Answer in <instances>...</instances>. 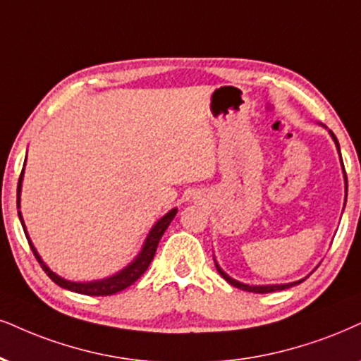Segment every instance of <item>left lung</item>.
I'll return each instance as SVG.
<instances>
[{
	"mask_svg": "<svg viewBox=\"0 0 361 361\" xmlns=\"http://www.w3.org/2000/svg\"><path fill=\"white\" fill-rule=\"evenodd\" d=\"M330 135H331V139L335 140V145H336V149H338V154H340V144H338V139L335 137V133L333 132H330ZM340 159H341V154H340ZM341 167H343V177H345V202H346V192H348V180H346V172H345V166H343V160H341ZM216 261V259H214ZM216 268H217V271H219V274L222 276V278L226 279V281H228L229 284H233V286H235V288H239V289H243V291H249V293H259V295H262V293H273V291H281V289H288V288H291V286H296V284H300V283H303L306 278H308V276H306L305 279H300V281H295V283H286V284H264V286H249V284H244V283H239V281H235V279H233L231 278V276H228L224 273V271H222L221 268H219V264H217L216 262Z\"/></svg>",
	"mask_w": 361,
	"mask_h": 361,
	"instance_id": "1",
	"label": "left lung"
}]
</instances>
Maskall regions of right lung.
Wrapping results in <instances>:
<instances>
[{"label": "right lung", "instance_id": "1", "mask_svg": "<svg viewBox=\"0 0 361 361\" xmlns=\"http://www.w3.org/2000/svg\"><path fill=\"white\" fill-rule=\"evenodd\" d=\"M21 182H23V172H21L20 182H18V194H16L18 195V199H16L18 209H20V201H21V197H20V195H21ZM176 214H177V209H172V211H169L166 216L160 217V219L155 222L154 228L150 229L149 235H147L144 246H142V251L139 252V255H137L135 259H133L128 266H126V268H123L122 271H118V273H115L114 276H110V278H105V279H97V281H87V283H77V281H68V279H65V278H61V276L55 274L50 268H48L47 264H44L43 259L38 255L37 247L33 246V243H31V239L28 238V233H26L25 222H23V216H21V211H18V217H20L21 226H23L25 235H26V239H28L31 251H33L35 257H37L39 264H42L44 273L50 276L51 281L56 283L60 288L70 289V291L80 293V295H87V296H110V295H115V293H118V291H123V289L135 283L137 279H139L140 276L145 273L150 262H152L154 256H155V251H157L160 238H162L164 233H166V229L169 228V224H171L173 217H176Z\"/></svg>", "mask_w": 361, "mask_h": 361}]
</instances>
